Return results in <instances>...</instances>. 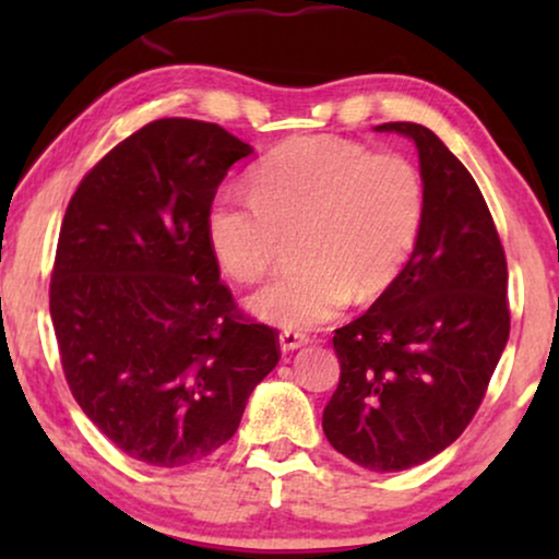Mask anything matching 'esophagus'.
<instances>
[{"instance_id":"esophagus-1","label":"esophagus","mask_w":559,"mask_h":559,"mask_svg":"<svg viewBox=\"0 0 559 559\" xmlns=\"http://www.w3.org/2000/svg\"><path fill=\"white\" fill-rule=\"evenodd\" d=\"M310 343V335L308 333H300V331H282L280 333V348L289 354V350L295 348H302Z\"/></svg>"}]
</instances>
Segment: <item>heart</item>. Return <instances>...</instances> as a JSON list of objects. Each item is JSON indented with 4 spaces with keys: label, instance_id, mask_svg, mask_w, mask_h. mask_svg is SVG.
<instances>
[{
    "label": "heart",
    "instance_id": "b5f03b06",
    "mask_svg": "<svg viewBox=\"0 0 559 559\" xmlns=\"http://www.w3.org/2000/svg\"><path fill=\"white\" fill-rule=\"evenodd\" d=\"M425 182L402 155H371L338 136H295L251 175V198H213L205 234L226 274L259 282L287 241L302 266L251 297L266 323L316 328L350 302L386 293L415 254Z\"/></svg>",
    "mask_w": 559,
    "mask_h": 559
}]
</instances>
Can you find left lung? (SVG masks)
<instances>
[{"label": "left lung", "instance_id": "obj_1", "mask_svg": "<svg viewBox=\"0 0 559 559\" xmlns=\"http://www.w3.org/2000/svg\"><path fill=\"white\" fill-rule=\"evenodd\" d=\"M377 129L415 140L425 224L394 285L333 335L341 379L323 432L348 461L392 473L461 438L507 346L511 312L507 254L471 173L423 124Z\"/></svg>", "mask_w": 559, "mask_h": 559}]
</instances>
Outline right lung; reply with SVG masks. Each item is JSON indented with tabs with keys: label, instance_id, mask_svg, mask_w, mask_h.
<instances>
[{
	"label": "right lung",
	"instance_id": "1",
	"mask_svg": "<svg viewBox=\"0 0 559 559\" xmlns=\"http://www.w3.org/2000/svg\"><path fill=\"white\" fill-rule=\"evenodd\" d=\"M247 155L211 121L155 119L83 175L60 226L50 318L68 386L114 445L157 468L231 440L280 361L277 328L239 310L205 234Z\"/></svg>",
	"mask_w": 559,
	"mask_h": 559
}]
</instances>
